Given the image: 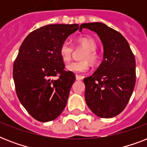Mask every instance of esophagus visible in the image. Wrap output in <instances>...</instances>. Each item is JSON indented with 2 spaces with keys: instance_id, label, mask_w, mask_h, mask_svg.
<instances>
[{
  "instance_id": "esophagus-1",
  "label": "esophagus",
  "mask_w": 147,
  "mask_h": 147,
  "mask_svg": "<svg viewBox=\"0 0 147 147\" xmlns=\"http://www.w3.org/2000/svg\"><path fill=\"white\" fill-rule=\"evenodd\" d=\"M76 80L79 81V80H82L84 77H83V76H78V75H76Z\"/></svg>"
}]
</instances>
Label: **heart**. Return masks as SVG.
Listing matches in <instances>:
<instances>
[{
  "instance_id": "1",
  "label": "heart",
  "mask_w": 147,
  "mask_h": 147,
  "mask_svg": "<svg viewBox=\"0 0 147 147\" xmlns=\"http://www.w3.org/2000/svg\"><path fill=\"white\" fill-rule=\"evenodd\" d=\"M78 47H82L85 49L82 55V61L73 62L66 65L68 71L74 73H83L88 71L89 62L92 64H95L98 62L99 55L97 53V42L91 36H82L77 40ZM73 53V47L69 42H64L61 45L59 49L60 56L64 62L70 61Z\"/></svg>"
}]
</instances>
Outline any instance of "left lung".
<instances>
[{"mask_svg":"<svg viewBox=\"0 0 147 147\" xmlns=\"http://www.w3.org/2000/svg\"><path fill=\"white\" fill-rule=\"evenodd\" d=\"M98 34L103 44V61L96 71L84 78L88 107L99 117L111 118L127 105L136 82V61L126 39L102 23L82 24Z\"/></svg>","mask_w":147,"mask_h":147,"instance_id":"left-lung-1","label":"left lung"}]
</instances>
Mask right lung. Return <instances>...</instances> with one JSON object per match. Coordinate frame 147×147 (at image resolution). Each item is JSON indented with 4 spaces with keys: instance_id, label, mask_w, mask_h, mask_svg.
I'll list each match as a JSON object with an SVG mask.
<instances>
[{
    "instance_id": "obj_1",
    "label": "right lung",
    "mask_w": 147,
    "mask_h": 147,
    "mask_svg": "<svg viewBox=\"0 0 147 147\" xmlns=\"http://www.w3.org/2000/svg\"><path fill=\"white\" fill-rule=\"evenodd\" d=\"M79 29L78 24H50L29 34L13 63V78L21 105L41 122L55 120L67 104L76 76L64 70L61 45ZM58 75V80L53 77Z\"/></svg>"
}]
</instances>
